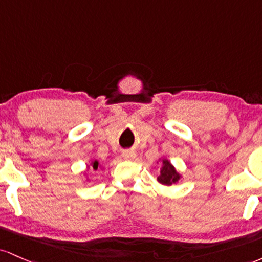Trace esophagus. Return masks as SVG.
Segmentation results:
<instances>
[{"instance_id": "34e87169", "label": "esophagus", "mask_w": 262, "mask_h": 262, "mask_svg": "<svg viewBox=\"0 0 262 262\" xmlns=\"http://www.w3.org/2000/svg\"><path fill=\"white\" fill-rule=\"evenodd\" d=\"M122 157L126 158V160H132L135 157V152L132 151H123L122 152Z\"/></svg>"}]
</instances>
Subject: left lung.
Returning a JSON list of instances; mask_svg holds the SVG:
<instances>
[{"mask_svg": "<svg viewBox=\"0 0 262 262\" xmlns=\"http://www.w3.org/2000/svg\"><path fill=\"white\" fill-rule=\"evenodd\" d=\"M163 168L161 170V176L158 177V181L161 183L166 184V186H170L172 183H176V182L179 179V174L176 172V169L173 168V166L170 164L168 161H163Z\"/></svg>", "mask_w": 262, "mask_h": 262, "instance_id": "8db88e82", "label": "left lung"}]
</instances>
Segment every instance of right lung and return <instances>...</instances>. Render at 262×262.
<instances>
[{
  "mask_svg": "<svg viewBox=\"0 0 262 262\" xmlns=\"http://www.w3.org/2000/svg\"><path fill=\"white\" fill-rule=\"evenodd\" d=\"M98 166H99L98 161H94V162H93V168L96 170V169H98Z\"/></svg>",
  "mask_w": 262,
  "mask_h": 262,
  "instance_id": "right-lung-1",
  "label": "right lung"
}]
</instances>
